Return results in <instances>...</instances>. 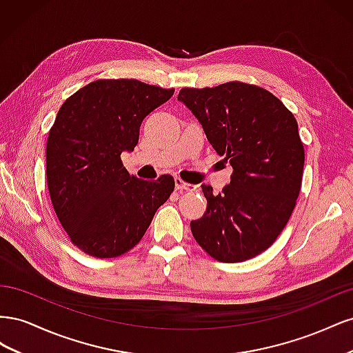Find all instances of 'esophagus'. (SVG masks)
<instances>
[{"label":"esophagus","instance_id":"obj_1","mask_svg":"<svg viewBox=\"0 0 353 353\" xmlns=\"http://www.w3.org/2000/svg\"><path fill=\"white\" fill-rule=\"evenodd\" d=\"M175 188L178 191H196L197 185L188 184V183H185V181H183L181 178H175Z\"/></svg>","mask_w":353,"mask_h":353}]
</instances>
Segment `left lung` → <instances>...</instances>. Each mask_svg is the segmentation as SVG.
Masks as SVG:
<instances>
[{
  "mask_svg": "<svg viewBox=\"0 0 353 353\" xmlns=\"http://www.w3.org/2000/svg\"><path fill=\"white\" fill-rule=\"evenodd\" d=\"M209 143L232 166L230 184L191 221L193 237L213 259L244 262L272 245L301 193L305 150L293 113L258 85L232 81L178 94Z\"/></svg>",
  "mask_w": 353,
  "mask_h": 353,
  "instance_id": "1",
  "label": "left lung"
}]
</instances>
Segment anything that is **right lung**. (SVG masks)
I'll return each mask as SVG.
<instances>
[{"instance_id":"obj_1","label":"right lung","mask_w":353,"mask_h":353,"mask_svg":"<svg viewBox=\"0 0 353 353\" xmlns=\"http://www.w3.org/2000/svg\"><path fill=\"white\" fill-rule=\"evenodd\" d=\"M137 79H97L61 104L47 140V184L70 241L94 258L140 243L175 188L170 175H130L121 154L138 144L144 117L174 95Z\"/></svg>"}]
</instances>
